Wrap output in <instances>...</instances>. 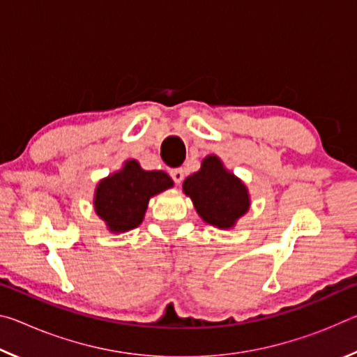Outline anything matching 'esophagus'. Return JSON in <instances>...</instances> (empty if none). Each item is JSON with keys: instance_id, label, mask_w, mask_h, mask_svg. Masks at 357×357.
Here are the masks:
<instances>
[{"instance_id": "1", "label": "esophagus", "mask_w": 357, "mask_h": 357, "mask_svg": "<svg viewBox=\"0 0 357 357\" xmlns=\"http://www.w3.org/2000/svg\"><path fill=\"white\" fill-rule=\"evenodd\" d=\"M170 176L173 178V181L176 184H179V183H183V179H184V170L183 168H173V170L170 172Z\"/></svg>"}]
</instances>
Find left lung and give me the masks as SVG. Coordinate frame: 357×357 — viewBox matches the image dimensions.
Here are the masks:
<instances>
[{"instance_id": "1", "label": "left lung", "mask_w": 357, "mask_h": 357, "mask_svg": "<svg viewBox=\"0 0 357 357\" xmlns=\"http://www.w3.org/2000/svg\"><path fill=\"white\" fill-rule=\"evenodd\" d=\"M183 192L203 222L219 229H231L250 209L247 185L215 154L204 157L200 170L184 179Z\"/></svg>"}]
</instances>
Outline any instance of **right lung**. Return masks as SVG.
Masks as SVG:
<instances>
[{"label": "right lung", "mask_w": 357, "mask_h": 357, "mask_svg": "<svg viewBox=\"0 0 357 357\" xmlns=\"http://www.w3.org/2000/svg\"><path fill=\"white\" fill-rule=\"evenodd\" d=\"M173 185L165 172L143 170L138 160L128 159L96 185L94 211L110 233L130 231L143 222L151 198Z\"/></svg>", "instance_id": "right-lung-1"}]
</instances>
